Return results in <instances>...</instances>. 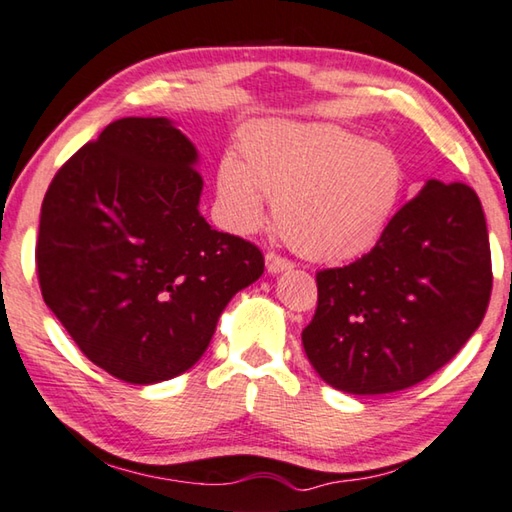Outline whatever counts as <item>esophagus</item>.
Segmentation results:
<instances>
[{
    "mask_svg": "<svg viewBox=\"0 0 512 512\" xmlns=\"http://www.w3.org/2000/svg\"><path fill=\"white\" fill-rule=\"evenodd\" d=\"M265 267H267V272H270V274H279V272H285V270H292L294 263L288 261V258L274 254V251H267Z\"/></svg>",
    "mask_w": 512,
    "mask_h": 512,
    "instance_id": "obj_1",
    "label": "esophagus"
}]
</instances>
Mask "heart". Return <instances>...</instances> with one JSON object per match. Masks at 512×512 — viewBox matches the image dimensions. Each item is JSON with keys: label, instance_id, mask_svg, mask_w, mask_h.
Masks as SVG:
<instances>
[{"label": "heart", "instance_id": "b5f03b06", "mask_svg": "<svg viewBox=\"0 0 512 512\" xmlns=\"http://www.w3.org/2000/svg\"><path fill=\"white\" fill-rule=\"evenodd\" d=\"M405 179L396 150L339 125H270L242 141L240 161L222 159L218 197L229 227L249 233L265 220V194L292 249L344 263L380 240Z\"/></svg>", "mask_w": 512, "mask_h": 512}]
</instances>
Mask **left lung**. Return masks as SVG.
<instances>
[{
  "label": "left lung",
  "mask_w": 512,
  "mask_h": 512,
  "mask_svg": "<svg viewBox=\"0 0 512 512\" xmlns=\"http://www.w3.org/2000/svg\"><path fill=\"white\" fill-rule=\"evenodd\" d=\"M301 339L319 378L353 396L414 387L479 328L492 290L486 215L468 184L429 179L355 263L317 272Z\"/></svg>",
  "instance_id": "1"
}]
</instances>
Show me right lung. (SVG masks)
<instances>
[{
    "label": "right lung",
    "mask_w": 512,
    "mask_h": 512,
    "mask_svg": "<svg viewBox=\"0 0 512 512\" xmlns=\"http://www.w3.org/2000/svg\"><path fill=\"white\" fill-rule=\"evenodd\" d=\"M197 150L164 116L107 125L44 195L42 299L89 362L130 384L200 360L222 310L265 270L261 249L200 215Z\"/></svg>",
    "instance_id": "obj_1"
}]
</instances>
